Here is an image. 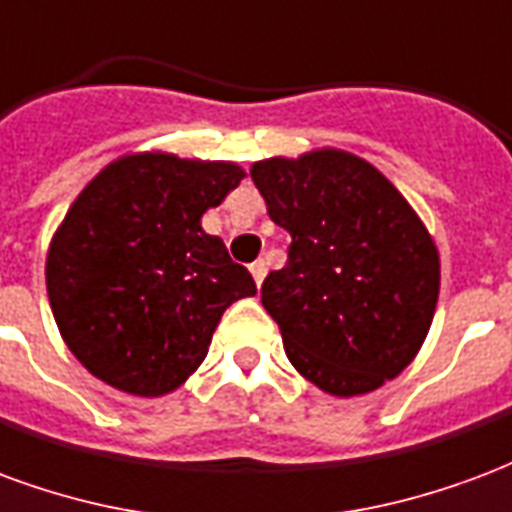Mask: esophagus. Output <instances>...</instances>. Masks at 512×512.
<instances>
[{"mask_svg":"<svg viewBox=\"0 0 512 512\" xmlns=\"http://www.w3.org/2000/svg\"><path fill=\"white\" fill-rule=\"evenodd\" d=\"M251 275H253V281H256V286H261V281H264V275H267V264L264 261H253L251 264Z\"/></svg>","mask_w":512,"mask_h":512,"instance_id":"obj_1","label":"esophagus"}]
</instances>
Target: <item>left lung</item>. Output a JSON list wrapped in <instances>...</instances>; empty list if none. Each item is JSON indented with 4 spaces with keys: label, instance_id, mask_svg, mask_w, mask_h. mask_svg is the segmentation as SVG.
Segmentation results:
<instances>
[{
    "label": "left lung",
    "instance_id": "obj_1",
    "mask_svg": "<svg viewBox=\"0 0 512 512\" xmlns=\"http://www.w3.org/2000/svg\"><path fill=\"white\" fill-rule=\"evenodd\" d=\"M289 259L261 283L286 357L330 395H363L412 363L436 297L439 253L382 171L341 149L253 163Z\"/></svg>",
    "mask_w": 512,
    "mask_h": 512
}]
</instances>
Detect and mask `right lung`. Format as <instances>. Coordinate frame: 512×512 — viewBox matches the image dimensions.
I'll return each mask as SVG.
<instances>
[{
	"label": "right lung",
	"mask_w": 512,
	"mask_h": 512,
	"mask_svg": "<svg viewBox=\"0 0 512 512\" xmlns=\"http://www.w3.org/2000/svg\"><path fill=\"white\" fill-rule=\"evenodd\" d=\"M242 177L237 163L144 152L81 190L48 248L46 286L89 374L158 398L199 368L223 311L256 294L251 272L201 229Z\"/></svg>",
	"instance_id": "1"
}]
</instances>
